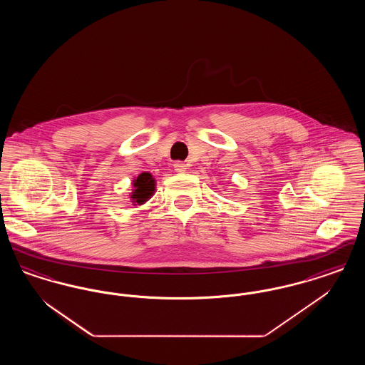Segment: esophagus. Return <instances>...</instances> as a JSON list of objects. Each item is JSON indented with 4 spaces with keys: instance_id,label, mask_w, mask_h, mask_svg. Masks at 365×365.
Masks as SVG:
<instances>
[{
    "instance_id": "esophagus-1",
    "label": "esophagus",
    "mask_w": 365,
    "mask_h": 365,
    "mask_svg": "<svg viewBox=\"0 0 365 365\" xmlns=\"http://www.w3.org/2000/svg\"><path fill=\"white\" fill-rule=\"evenodd\" d=\"M174 168L176 173H186L187 165L185 163H182V161H176L174 164Z\"/></svg>"
}]
</instances>
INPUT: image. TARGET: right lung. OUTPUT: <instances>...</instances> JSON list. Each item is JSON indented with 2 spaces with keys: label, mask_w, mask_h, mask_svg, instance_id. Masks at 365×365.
Segmentation results:
<instances>
[{
  "label": "right lung",
  "mask_w": 365,
  "mask_h": 365,
  "mask_svg": "<svg viewBox=\"0 0 365 365\" xmlns=\"http://www.w3.org/2000/svg\"><path fill=\"white\" fill-rule=\"evenodd\" d=\"M133 192L130 195L133 205L145 204L156 190V180L149 173H142L133 180Z\"/></svg>",
  "instance_id": "1"
}]
</instances>
